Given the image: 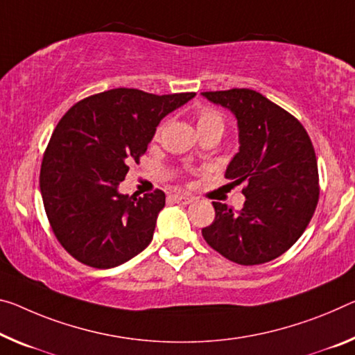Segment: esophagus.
<instances>
[{
    "label": "esophagus",
    "instance_id": "obj_1",
    "mask_svg": "<svg viewBox=\"0 0 355 355\" xmlns=\"http://www.w3.org/2000/svg\"><path fill=\"white\" fill-rule=\"evenodd\" d=\"M171 199L173 202H177V204H182V205H188L194 200V198H189V196H183V194H173V196H171Z\"/></svg>",
    "mask_w": 355,
    "mask_h": 355
}]
</instances>
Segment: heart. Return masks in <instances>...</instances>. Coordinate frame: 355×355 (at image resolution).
Returning <instances> with one entry per match:
<instances>
[{
	"mask_svg": "<svg viewBox=\"0 0 355 355\" xmlns=\"http://www.w3.org/2000/svg\"><path fill=\"white\" fill-rule=\"evenodd\" d=\"M196 126H198L200 136L211 131L223 134L224 120L221 114L215 109H211V107H200V109L196 112Z\"/></svg>",
	"mask_w": 355,
	"mask_h": 355,
	"instance_id": "1",
	"label": "heart"
}]
</instances>
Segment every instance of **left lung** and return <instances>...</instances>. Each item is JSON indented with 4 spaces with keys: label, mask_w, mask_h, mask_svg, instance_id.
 Instances as JSON below:
<instances>
[{
    "label": "left lung",
    "mask_w": 355,
    "mask_h": 355,
    "mask_svg": "<svg viewBox=\"0 0 355 355\" xmlns=\"http://www.w3.org/2000/svg\"><path fill=\"white\" fill-rule=\"evenodd\" d=\"M202 96L237 118L239 153L226 168L243 184L245 204L234 211L213 202L215 221L202 229L208 245L240 266H259L288 251L305 232L319 199L318 161L302 123L248 88Z\"/></svg>",
    "instance_id": "8db88e82"
}]
</instances>
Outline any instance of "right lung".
Listing matches in <instances>:
<instances>
[{
  "label": "right lung",
  "mask_w": 355,
  "mask_h": 355,
  "mask_svg": "<svg viewBox=\"0 0 355 355\" xmlns=\"http://www.w3.org/2000/svg\"><path fill=\"white\" fill-rule=\"evenodd\" d=\"M194 96L115 88L78 101L58 121L39 187L55 237L78 262L112 268L150 245L166 194L156 189L137 198L118 187L162 118Z\"/></svg>",
  "instance_id": "right-lung-1"
}]
</instances>
